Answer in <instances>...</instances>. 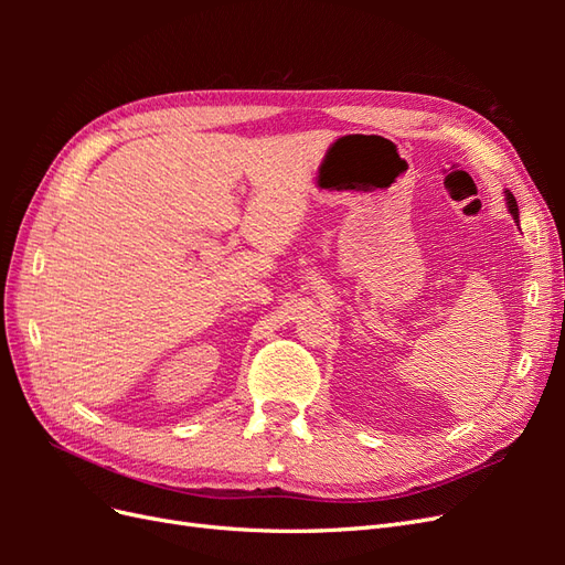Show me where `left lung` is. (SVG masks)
<instances>
[{"label":"left lung","instance_id":"8db88e82","mask_svg":"<svg viewBox=\"0 0 565 565\" xmlns=\"http://www.w3.org/2000/svg\"><path fill=\"white\" fill-rule=\"evenodd\" d=\"M504 193H507V207H509V214L514 216V221L519 224V204H516V198L511 195L509 191H504Z\"/></svg>","mask_w":565,"mask_h":565}]
</instances>
